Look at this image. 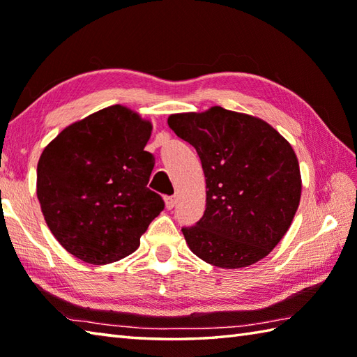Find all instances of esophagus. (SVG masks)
<instances>
[{
	"label": "esophagus",
	"mask_w": 357,
	"mask_h": 357,
	"mask_svg": "<svg viewBox=\"0 0 357 357\" xmlns=\"http://www.w3.org/2000/svg\"><path fill=\"white\" fill-rule=\"evenodd\" d=\"M174 206H176V199H174V196H167L165 198V207L172 210Z\"/></svg>",
	"instance_id": "1"
}]
</instances>
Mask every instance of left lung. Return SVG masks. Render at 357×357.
Wrapping results in <instances>:
<instances>
[{
	"label": "left lung",
	"instance_id": "1",
	"mask_svg": "<svg viewBox=\"0 0 357 357\" xmlns=\"http://www.w3.org/2000/svg\"><path fill=\"white\" fill-rule=\"evenodd\" d=\"M167 123L198 151L207 184L204 216L183 229L188 248L219 268L264 259L290 229L301 202L290 142L264 119L219 105L174 113Z\"/></svg>",
	"mask_w": 357,
	"mask_h": 357
}]
</instances>
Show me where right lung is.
<instances>
[{"label": "right lung", "instance_id": "1", "mask_svg": "<svg viewBox=\"0 0 357 357\" xmlns=\"http://www.w3.org/2000/svg\"><path fill=\"white\" fill-rule=\"evenodd\" d=\"M151 123L115 104L67 126L36 167L45 224L67 252L93 265L139 247L164 201L147 188L155 159L144 150Z\"/></svg>", "mask_w": 357, "mask_h": 357}]
</instances>
